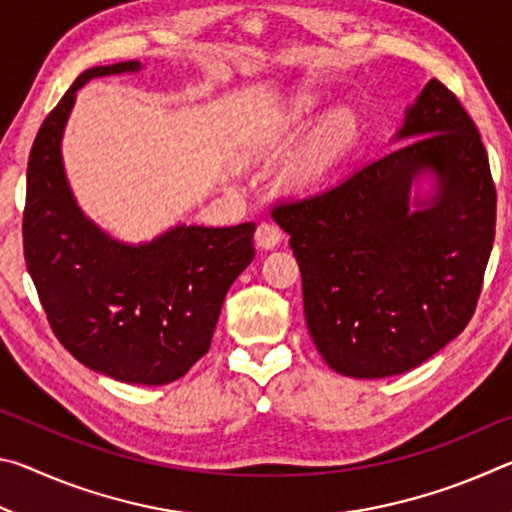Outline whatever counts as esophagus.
Listing matches in <instances>:
<instances>
[{
    "instance_id": "obj_1",
    "label": "esophagus",
    "mask_w": 512,
    "mask_h": 512,
    "mask_svg": "<svg viewBox=\"0 0 512 512\" xmlns=\"http://www.w3.org/2000/svg\"><path fill=\"white\" fill-rule=\"evenodd\" d=\"M280 239H282V230L277 228L275 223H259L257 225V232H255V244L259 246V248H264V250H271V248H275L277 244H280Z\"/></svg>"
}]
</instances>
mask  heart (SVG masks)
Instances as JSON below:
<instances>
[{"mask_svg":"<svg viewBox=\"0 0 512 512\" xmlns=\"http://www.w3.org/2000/svg\"><path fill=\"white\" fill-rule=\"evenodd\" d=\"M320 106L323 101L316 94H296L284 101L280 110L259 121L250 144L257 153L282 151L318 117ZM357 135L359 124L350 110L329 112L293 162L289 171L291 185L296 189H314L323 183L336 164L348 155L357 142Z\"/></svg>","mask_w":512,"mask_h":512,"instance_id":"obj_1","label":"heart"}]
</instances>
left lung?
Listing matches in <instances>:
<instances>
[{
	"label": "left lung",
	"mask_w": 512,
	"mask_h": 512,
	"mask_svg": "<svg viewBox=\"0 0 512 512\" xmlns=\"http://www.w3.org/2000/svg\"><path fill=\"white\" fill-rule=\"evenodd\" d=\"M393 142L406 144L273 210L298 259L311 339L354 379L402 375L454 341L495 239L488 153L443 83L424 85Z\"/></svg>",
	"instance_id": "left-lung-1"
}]
</instances>
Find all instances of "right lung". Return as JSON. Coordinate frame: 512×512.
Masks as SVG:
<instances>
[{
  "instance_id": "add662e5",
  "label": "right lung",
  "mask_w": 512,
  "mask_h": 512,
  "mask_svg": "<svg viewBox=\"0 0 512 512\" xmlns=\"http://www.w3.org/2000/svg\"><path fill=\"white\" fill-rule=\"evenodd\" d=\"M140 60L85 69L42 121L27 169L24 259L49 325L74 359L124 384L176 381L210 350L225 293L255 259V223H178L142 244L99 228L76 203L63 135L76 92Z\"/></svg>"
}]
</instances>
